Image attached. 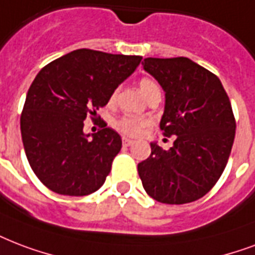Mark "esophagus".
<instances>
[{
    "label": "esophagus",
    "mask_w": 255,
    "mask_h": 255,
    "mask_svg": "<svg viewBox=\"0 0 255 255\" xmlns=\"http://www.w3.org/2000/svg\"><path fill=\"white\" fill-rule=\"evenodd\" d=\"M122 140H123V145H124V147H129V145L133 144V141H132L131 139H128V137H123Z\"/></svg>",
    "instance_id": "1"
}]
</instances>
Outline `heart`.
Returning a JSON list of instances; mask_svg holds the SVG:
<instances>
[{"instance_id": "heart-1", "label": "heart", "mask_w": 255, "mask_h": 255, "mask_svg": "<svg viewBox=\"0 0 255 255\" xmlns=\"http://www.w3.org/2000/svg\"><path fill=\"white\" fill-rule=\"evenodd\" d=\"M139 88H140L141 93L144 95L145 99H147L151 93L158 92L159 91L158 84L153 80H151V79H148V77H143V79L139 81ZM116 96H118V89H115L114 92L111 93L110 102L114 103L115 100H116ZM114 126L118 131L124 133V135L137 136L140 135L141 131L148 126V122L143 119H137V118H133V116H122L119 119L115 120Z\"/></svg>"}]
</instances>
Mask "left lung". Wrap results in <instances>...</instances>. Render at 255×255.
<instances>
[{"instance_id":"left-lung-1","label":"left lung","mask_w":255,"mask_h":255,"mask_svg":"<svg viewBox=\"0 0 255 255\" xmlns=\"http://www.w3.org/2000/svg\"><path fill=\"white\" fill-rule=\"evenodd\" d=\"M166 92L160 120L174 145L163 151L151 143V155L137 164L145 192L167 205L198 201L215 186L230 156L236 118L222 83L187 57L143 61Z\"/></svg>"}]
</instances>
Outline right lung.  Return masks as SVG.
<instances>
[{
    "label": "right lung",
    "mask_w": 255,
    "mask_h": 255,
    "mask_svg": "<svg viewBox=\"0 0 255 255\" xmlns=\"http://www.w3.org/2000/svg\"><path fill=\"white\" fill-rule=\"evenodd\" d=\"M141 58L77 49L38 72L19 123L28 162L44 186L61 195L83 197L104 184L122 137L104 127L91 140L83 132L84 120H96V111L107 106Z\"/></svg>",
    "instance_id": "add662e5"
}]
</instances>
